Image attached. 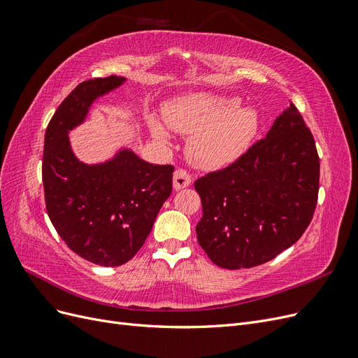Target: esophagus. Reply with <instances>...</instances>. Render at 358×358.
<instances>
[{"label": "esophagus", "instance_id": "34e87169", "mask_svg": "<svg viewBox=\"0 0 358 358\" xmlns=\"http://www.w3.org/2000/svg\"><path fill=\"white\" fill-rule=\"evenodd\" d=\"M191 185V175L187 170H176L175 175H173V188L176 191L187 188Z\"/></svg>", "mask_w": 358, "mask_h": 358}]
</instances>
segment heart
<instances>
[{"mask_svg": "<svg viewBox=\"0 0 358 358\" xmlns=\"http://www.w3.org/2000/svg\"><path fill=\"white\" fill-rule=\"evenodd\" d=\"M166 121L176 133L191 136L187 152L194 166L221 169L231 164L251 146L259 117L251 107H242L236 96L196 92L179 96L166 107ZM149 133L161 145L170 143L166 122L157 115L146 119Z\"/></svg>", "mask_w": 358, "mask_h": 358, "instance_id": "1", "label": "heart"}]
</instances>
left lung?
Wrapping results in <instances>:
<instances>
[{
  "label": "left lung",
  "instance_id": "8db88e82",
  "mask_svg": "<svg viewBox=\"0 0 358 358\" xmlns=\"http://www.w3.org/2000/svg\"><path fill=\"white\" fill-rule=\"evenodd\" d=\"M318 182L315 142L289 103L263 140L230 167L194 183L203 208L196 227L200 246L229 270L270 262L308 229Z\"/></svg>",
  "mask_w": 358,
  "mask_h": 358
}]
</instances>
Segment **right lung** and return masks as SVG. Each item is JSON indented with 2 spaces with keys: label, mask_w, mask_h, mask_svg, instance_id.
I'll use <instances>...</instances> for the list:
<instances>
[{
  "label": "right lung",
  "mask_w": 358,
  "mask_h": 358,
  "mask_svg": "<svg viewBox=\"0 0 358 358\" xmlns=\"http://www.w3.org/2000/svg\"><path fill=\"white\" fill-rule=\"evenodd\" d=\"M125 82L124 76H109L79 83L45 134L43 187L49 218L73 252L104 267L125 264L143 246L170 197L175 170L150 164L128 146L99 162L74 154L70 131L86 122L95 101Z\"/></svg>",
  "instance_id": "add662e5"
}]
</instances>
